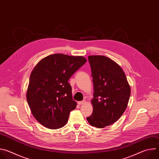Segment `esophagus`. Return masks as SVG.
Segmentation results:
<instances>
[{
    "label": "esophagus",
    "instance_id": "obj_1",
    "mask_svg": "<svg viewBox=\"0 0 159 159\" xmlns=\"http://www.w3.org/2000/svg\"><path fill=\"white\" fill-rule=\"evenodd\" d=\"M85 100H83V101H79V102H78V104H79V105H81V104H85Z\"/></svg>",
    "mask_w": 159,
    "mask_h": 159
}]
</instances>
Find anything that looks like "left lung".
<instances>
[{
	"label": "left lung",
	"mask_w": 159,
	"mask_h": 159,
	"mask_svg": "<svg viewBox=\"0 0 159 159\" xmlns=\"http://www.w3.org/2000/svg\"><path fill=\"white\" fill-rule=\"evenodd\" d=\"M94 84L93 112L89 124L102 128L116 122L126 110L131 89L121 67L102 55L88 57Z\"/></svg>",
	"instance_id": "obj_1"
}]
</instances>
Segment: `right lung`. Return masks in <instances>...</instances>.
<instances>
[{"instance_id":"obj_1","label":"right lung","mask_w":159,"mask_h":159,"mask_svg":"<svg viewBox=\"0 0 159 159\" xmlns=\"http://www.w3.org/2000/svg\"><path fill=\"white\" fill-rule=\"evenodd\" d=\"M87 60L57 53L40 60L32 70L26 99L35 119L49 129L65 125L77 102L72 99L71 76Z\"/></svg>"}]
</instances>
